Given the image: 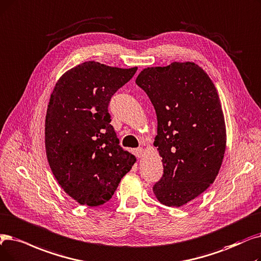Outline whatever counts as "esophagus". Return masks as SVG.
<instances>
[{
	"mask_svg": "<svg viewBox=\"0 0 261 261\" xmlns=\"http://www.w3.org/2000/svg\"><path fill=\"white\" fill-rule=\"evenodd\" d=\"M144 153H145V151H144V149L142 148V147H141V148H138V149L134 150V154H135V156H137V158H142L144 155Z\"/></svg>",
	"mask_w": 261,
	"mask_h": 261,
	"instance_id": "obj_1",
	"label": "esophagus"
}]
</instances>
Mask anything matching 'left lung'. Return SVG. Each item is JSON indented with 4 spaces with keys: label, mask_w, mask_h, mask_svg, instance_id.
<instances>
[{
    "label": "left lung",
    "mask_w": 261,
    "mask_h": 261,
    "mask_svg": "<svg viewBox=\"0 0 261 261\" xmlns=\"http://www.w3.org/2000/svg\"><path fill=\"white\" fill-rule=\"evenodd\" d=\"M135 83L158 119L153 145L164 169L153 193L163 205L181 207L213 184L223 162L226 129L217 88L191 62L145 68Z\"/></svg>",
    "instance_id": "left-lung-1"
}]
</instances>
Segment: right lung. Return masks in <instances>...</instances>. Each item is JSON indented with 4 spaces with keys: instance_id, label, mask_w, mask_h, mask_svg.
<instances>
[{
    "instance_id": "add662e5",
    "label": "right lung",
    "mask_w": 261,
    "mask_h": 261,
    "mask_svg": "<svg viewBox=\"0 0 261 261\" xmlns=\"http://www.w3.org/2000/svg\"><path fill=\"white\" fill-rule=\"evenodd\" d=\"M137 70L85 62L64 73L51 94L44 128L48 162L63 190L81 205L110 200L137 161L119 146L108 110Z\"/></svg>"
}]
</instances>
